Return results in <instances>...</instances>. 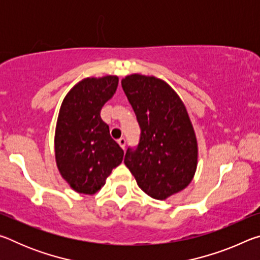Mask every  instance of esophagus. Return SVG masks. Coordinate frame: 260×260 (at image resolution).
I'll return each mask as SVG.
<instances>
[{
  "label": "esophagus",
  "mask_w": 260,
  "mask_h": 260,
  "mask_svg": "<svg viewBox=\"0 0 260 260\" xmlns=\"http://www.w3.org/2000/svg\"><path fill=\"white\" fill-rule=\"evenodd\" d=\"M118 144H119L120 148L122 149V150H124V149H125V146H126V140H125L124 138L119 139V140H118Z\"/></svg>",
  "instance_id": "1"
}]
</instances>
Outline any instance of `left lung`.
Returning a JSON list of instances; mask_svg holds the SVG:
<instances>
[{
	"label": "left lung",
	"mask_w": 260,
	"mask_h": 260,
	"mask_svg": "<svg viewBox=\"0 0 260 260\" xmlns=\"http://www.w3.org/2000/svg\"><path fill=\"white\" fill-rule=\"evenodd\" d=\"M121 86L141 128L139 147L127 150L125 164L147 195L164 201L183 190L196 173L199 143L190 117L162 79L133 73Z\"/></svg>",
	"instance_id": "8db88e82"
}]
</instances>
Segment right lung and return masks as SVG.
I'll use <instances>...</instances> for the list:
<instances>
[{"mask_svg": "<svg viewBox=\"0 0 260 260\" xmlns=\"http://www.w3.org/2000/svg\"><path fill=\"white\" fill-rule=\"evenodd\" d=\"M118 82L117 76L85 78L61 102L55 131L56 165L61 178L79 193L99 191L124 158L101 118V110L116 93Z\"/></svg>", "mask_w": 260, "mask_h": 260, "instance_id": "1", "label": "right lung"}]
</instances>
